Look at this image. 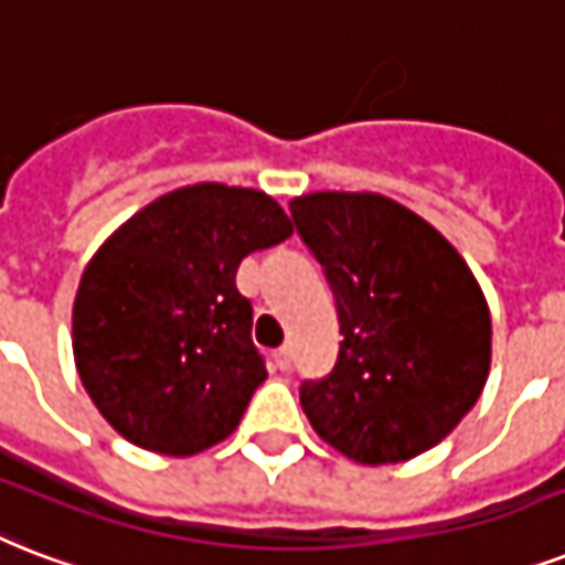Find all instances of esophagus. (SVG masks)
<instances>
[{
    "mask_svg": "<svg viewBox=\"0 0 565 565\" xmlns=\"http://www.w3.org/2000/svg\"><path fill=\"white\" fill-rule=\"evenodd\" d=\"M274 369H279V371L291 369V351H288V348H279V351H274Z\"/></svg>",
    "mask_w": 565,
    "mask_h": 565,
    "instance_id": "1",
    "label": "esophagus"
}]
</instances>
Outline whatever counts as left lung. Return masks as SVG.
Returning <instances> with one entry per match:
<instances>
[{
	"mask_svg": "<svg viewBox=\"0 0 565 565\" xmlns=\"http://www.w3.org/2000/svg\"><path fill=\"white\" fill-rule=\"evenodd\" d=\"M288 209L321 262L344 335L330 374L300 386L306 418L362 466L413 460L483 392L487 297L460 253L388 196L318 191Z\"/></svg>",
	"mask_w": 565,
	"mask_h": 565,
	"instance_id": "8db88e82",
	"label": "left lung"
}]
</instances>
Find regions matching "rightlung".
I'll return each instance as SVG.
<instances>
[{"label": "right lung", "mask_w": 565, "mask_h": 565, "mask_svg": "<svg viewBox=\"0 0 565 565\" xmlns=\"http://www.w3.org/2000/svg\"><path fill=\"white\" fill-rule=\"evenodd\" d=\"M291 233L265 191L200 182L152 200L96 250L73 303V356L124 439L191 457L238 427L268 371L235 270Z\"/></svg>", "instance_id": "obj_1"}]
</instances>
